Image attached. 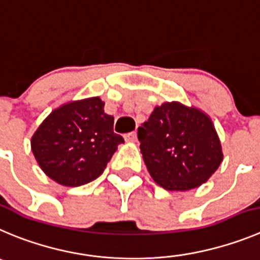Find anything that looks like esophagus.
I'll return each mask as SVG.
<instances>
[{
    "label": "esophagus",
    "mask_w": 260,
    "mask_h": 260,
    "mask_svg": "<svg viewBox=\"0 0 260 260\" xmlns=\"http://www.w3.org/2000/svg\"><path fill=\"white\" fill-rule=\"evenodd\" d=\"M124 140L127 142H136V141H137V133H136V132L127 133V135L124 136Z\"/></svg>",
    "instance_id": "esophagus-1"
}]
</instances>
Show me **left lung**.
<instances>
[{
	"instance_id": "1",
	"label": "left lung",
	"mask_w": 260,
	"mask_h": 260,
	"mask_svg": "<svg viewBox=\"0 0 260 260\" xmlns=\"http://www.w3.org/2000/svg\"><path fill=\"white\" fill-rule=\"evenodd\" d=\"M138 141L150 176L168 191H188L208 181L223 160L212 119L178 101L155 106L138 127Z\"/></svg>"
}]
</instances>
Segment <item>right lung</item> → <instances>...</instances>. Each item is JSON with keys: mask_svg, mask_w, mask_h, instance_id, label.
<instances>
[{"mask_svg": "<svg viewBox=\"0 0 260 260\" xmlns=\"http://www.w3.org/2000/svg\"><path fill=\"white\" fill-rule=\"evenodd\" d=\"M100 97L69 101L51 111L31 136L33 155L46 176L78 187L103 174L124 140L113 131L114 116Z\"/></svg>", "mask_w": 260, "mask_h": 260, "instance_id": "1", "label": "right lung"}]
</instances>
